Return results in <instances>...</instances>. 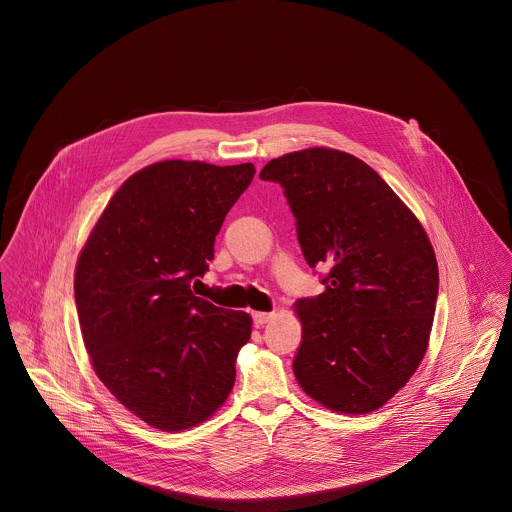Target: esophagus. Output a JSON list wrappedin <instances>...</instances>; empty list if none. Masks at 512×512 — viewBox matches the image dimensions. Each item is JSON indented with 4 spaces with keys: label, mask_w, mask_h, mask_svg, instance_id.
Masks as SVG:
<instances>
[{
    "label": "esophagus",
    "mask_w": 512,
    "mask_h": 512,
    "mask_svg": "<svg viewBox=\"0 0 512 512\" xmlns=\"http://www.w3.org/2000/svg\"><path fill=\"white\" fill-rule=\"evenodd\" d=\"M252 319H254V325H256V327H262V325H266L270 319H274V313L254 311V313H252Z\"/></svg>",
    "instance_id": "34e87169"
}]
</instances>
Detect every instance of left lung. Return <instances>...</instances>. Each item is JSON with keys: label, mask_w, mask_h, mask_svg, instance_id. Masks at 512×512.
Returning a JSON list of instances; mask_svg holds the SVG:
<instances>
[{"label": "left lung", "mask_w": 512, "mask_h": 512, "mask_svg": "<svg viewBox=\"0 0 512 512\" xmlns=\"http://www.w3.org/2000/svg\"><path fill=\"white\" fill-rule=\"evenodd\" d=\"M260 179L284 187L307 264L329 268L325 292L293 307L299 386L333 412L378 410L428 349L439 276L424 226L372 167L339 149L286 153Z\"/></svg>", "instance_id": "obj_1"}]
</instances>
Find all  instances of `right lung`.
Listing matches in <instances>:
<instances>
[{
  "instance_id": "1",
  "label": "right lung",
  "mask_w": 512,
  "mask_h": 512,
  "mask_svg": "<svg viewBox=\"0 0 512 512\" xmlns=\"http://www.w3.org/2000/svg\"><path fill=\"white\" fill-rule=\"evenodd\" d=\"M252 163L169 159L122 183L74 270L90 363L147 426L181 432L228 398L252 319L191 292L215 258L222 220L248 189Z\"/></svg>"
}]
</instances>
